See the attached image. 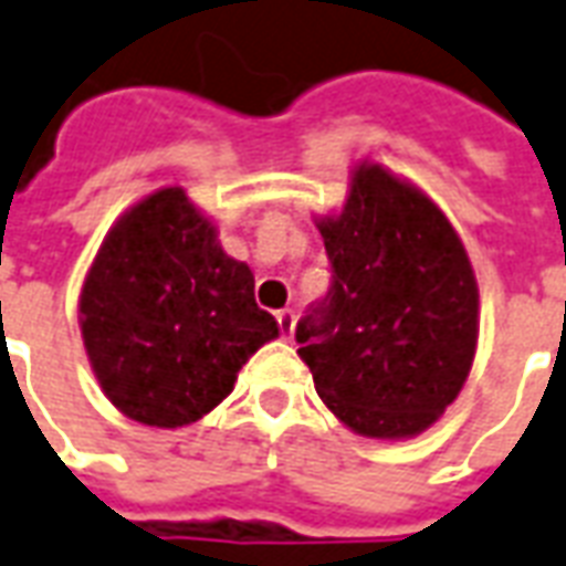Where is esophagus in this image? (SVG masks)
Returning a JSON list of instances; mask_svg holds the SVG:
<instances>
[{
	"mask_svg": "<svg viewBox=\"0 0 566 566\" xmlns=\"http://www.w3.org/2000/svg\"><path fill=\"white\" fill-rule=\"evenodd\" d=\"M277 325L283 337H292V331H295V313H292V310H280Z\"/></svg>",
	"mask_w": 566,
	"mask_h": 566,
	"instance_id": "esophagus-1",
	"label": "esophagus"
}]
</instances>
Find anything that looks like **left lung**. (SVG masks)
<instances>
[{"label":"left lung","mask_w":566,"mask_h":566,"mask_svg":"<svg viewBox=\"0 0 566 566\" xmlns=\"http://www.w3.org/2000/svg\"><path fill=\"white\" fill-rule=\"evenodd\" d=\"M331 289L295 328L316 394L367 439H411L460 397L478 348V280L432 199L358 164L318 218Z\"/></svg>","instance_id":"8db88e82"}]
</instances>
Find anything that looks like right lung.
<instances>
[{
    "instance_id": "obj_1",
    "label": "right lung",
    "mask_w": 566,
    "mask_h": 566,
    "mask_svg": "<svg viewBox=\"0 0 566 566\" xmlns=\"http://www.w3.org/2000/svg\"><path fill=\"white\" fill-rule=\"evenodd\" d=\"M80 331L106 399L146 427L193 423L232 394L238 369L280 337L253 271L227 256L181 187L127 208L80 295Z\"/></svg>"
}]
</instances>
